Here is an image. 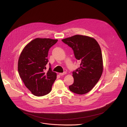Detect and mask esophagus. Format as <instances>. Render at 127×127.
Segmentation results:
<instances>
[{
	"instance_id": "esophagus-1",
	"label": "esophagus",
	"mask_w": 127,
	"mask_h": 127,
	"mask_svg": "<svg viewBox=\"0 0 127 127\" xmlns=\"http://www.w3.org/2000/svg\"><path fill=\"white\" fill-rule=\"evenodd\" d=\"M66 74V72H63V73H60L59 75L60 76H63V75H65Z\"/></svg>"
}]
</instances>
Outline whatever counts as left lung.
I'll return each instance as SVG.
<instances>
[{
  "label": "left lung",
  "mask_w": 127,
  "mask_h": 127,
  "mask_svg": "<svg viewBox=\"0 0 127 127\" xmlns=\"http://www.w3.org/2000/svg\"><path fill=\"white\" fill-rule=\"evenodd\" d=\"M74 51L80 66L73 72L74 83L69 86L70 91L84 95L91 90L99 80L103 65L100 46L93 38L76 34L62 40Z\"/></svg>",
  "instance_id": "obj_1"
}]
</instances>
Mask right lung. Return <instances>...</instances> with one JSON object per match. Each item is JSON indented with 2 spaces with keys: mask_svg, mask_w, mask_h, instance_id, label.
Returning <instances> with one entry per match:
<instances>
[{
  "mask_svg": "<svg viewBox=\"0 0 127 127\" xmlns=\"http://www.w3.org/2000/svg\"><path fill=\"white\" fill-rule=\"evenodd\" d=\"M58 40L35 38L22 50L18 60V71L25 86L32 95L41 96L49 94L56 79L57 73L46 71L49 49Z\"/></svg>",
  "mask_w": 127,
  "mask_h": 127,
  "instance_id": "add662e5",
  "label": "right lung"
}]
</instances>
